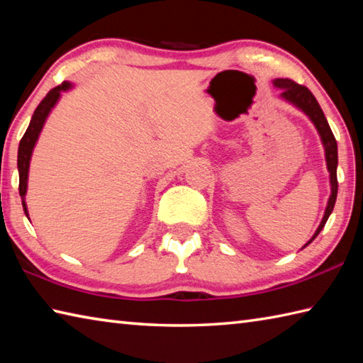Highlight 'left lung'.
Returning a JSON list of instances; mask_svg holds the SVG:
<instances>
[{"instance_id":"obj_1","label":"left lung","mask_w":363,"mask_h":363,"mask_svg":"<svg viewBox=\"0 0 363 363\" xmlns=\"http://www.w3.org/2000/svg\"><path fill=\"white\" fill-rule=\"evenodd\" d=\"M272 83H274L275 88L280 89V97L283 99V101H286L291 105H294L296 108H299L302 113H305V115L310 118L311 123L315 124L319 137H321L324 152H325V163H328L329 177H330V196H329L328 206H325L324 217L321 220V223H319L318 230L315 231L313 238H311L308 242L303 245V247H307L310 242H313L315 238L324 228V225H325V222H328V218L333 211V206H335V201H337V191H338V181H337L338 149H337V140H335V137H333V133L330 130L328 119H325V116H324L321 106H319L315 96L311 94L308 88L302 86V84L294 83L293 80H289V78H275Z\"/></svg>"}]
</instances>
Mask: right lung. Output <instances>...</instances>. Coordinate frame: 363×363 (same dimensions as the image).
I'll return each instance as SVG.
<instances>
[{
  "instance_id": "add662e5",
  "label": "right lung",
  "mask_w": 363,
  "mask_h": 363,
  "mask_svg": "<svg viewBox=\"0 0 363 363\" xmlns=\"http://www.w3.org/2000/svg\"><path fill=\"white\" fill-rule=\"evenodd\" d=\"M70 88H72V83L64 82L62 84H60V86H56L48 92V94L44 97V101H42L38 105V108L34 110L31 123H30V125H28L23 138L20 140L18 157H17L18 177H20L18 191H20V196H21V204H23V211H25V214H26L28 218H30V216H28L25 195H26V189H28V173H30V162H31L33 149H34L35 143H38V138H39L42 129H44V124H45V121L50 115V111L53 110V106L56 105V102L60 101L61 92L69 91Z\"/></svg>"
}]
</instances>
